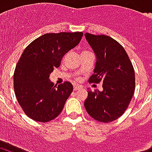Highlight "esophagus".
Wrapping results in <instances>:
<instances>
[{
    "mask_svg": "<svg viewBox=\"0 0 152 152\" xmlns=\"http://www.w3.org/2000/svg\"><path fill=\"white\" fill-rule=\"evenodd\" d=\"M79 89H81V87H80V86H74V90H75V91H76V90H79Z\"/></svg>",
    "mask_w": 152,
    "mask_h": 152,
    "instance_id": "34e87169",
    "label": "esophagus"
}]
</instances>
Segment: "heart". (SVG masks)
<instances>
[{
    "label": "heart",
    "mask_w": 152,
    "mask_h": 152,
    "mask_svg": "<svg viewBox=\"0 0 152 152\" xmlns=\"http://www.w3.org/2000/svg\"><path fill=\"white\" fill-rule=\"evenodd\" d=\"M83 52H87V51H83ZM83 52H82V53H83ZM77 80H78V79H77Z\"/></svg>",
    "instance_id": "b5f03b06"
}]
</instances>
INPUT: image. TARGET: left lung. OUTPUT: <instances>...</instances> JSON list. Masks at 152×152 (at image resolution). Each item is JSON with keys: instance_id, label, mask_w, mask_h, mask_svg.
I'll return each instance as SVG.
<instances>
[{"instance_id": "1", "label": "left lung", "mask_w": 152, "mask_h": 152, "mask_svg": "<svg viewBox=\"0 0 152 152\" xmlns=\"http://www.w3.org/2000/svg\"><path fill=\"white\" fill-rule=\"evenodd\" d=\"M97 56L89 83L102 81L103 90H88L85 107L96 121L109 123L121 117L129 107L135 89V73L124 47L105 35L86 33Z\"/></svg>"}]
</instances>
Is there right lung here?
<instances>
[{"instance_id": "add662e5", "label": "right lung", "mask_w": 152, "mask_h": 152, "mask_svg": "<svg viewBox=\"0 0 152 152\" xmlns=\"http://www.w3.org/2000/svg\"><path fill=\"white\" fill-rule=\"evenodd\" d=\"M83 32L46 33L26 47L15 67L14 89L23 111L38 122H48L58 117L73 90L65 81L53 86L50 74L58 67L63 57L76 47Z\"/></svg>"}]
</instances>
